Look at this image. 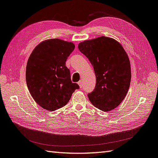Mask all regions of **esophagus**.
I'll use <instances>...</instances> for the list:
<instances>
[{"label": "esophagus", "mask_w": 158, "mask_h": 158, "mask_svg": "<svg viewBox=\"0 0 158 158\" xmlns=\"http://www.w3.org/2000/svg\"><path fill=\"white\" fill-rule=\"evenodd\" d=\"M78 84V85L80 86V88H81V89H82V88H83V84H82V81H79Z\"/></svg>", "instance_id": "1"}]
</instances>
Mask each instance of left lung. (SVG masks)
<instances>
[{
    "label": "left lung",
    "mask_w": 158,
    "mask_h": 158,
    "mask_svg": "<svg viewBox=\"0 0 158 158\" xmlns=\"http://www.w3.org/2000/svg\"><path fill=\"white\" fill-rule=\"evenodd\" d=\"M78 49L90 61L96 75L95 88L88 94L90 101L102 111L115 109L125 98L131 78L125 49L117 41L105 36L81 42Z\"/></svg>",
    "instance_id": "8db88e82"
}]
</instances>
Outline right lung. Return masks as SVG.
Returning a JSON list of instances; mask_svg holds the SVG:
<instances>
[{
	"mask_svg": "<svg viewBox=\"0 0 158 158\" xmlns=\"http://www.w3.org/2000/svg\"><path fill=\"white\" fill-rule=\"evenodd\" d=\"M74 44L60 39L42 41L30 55L26 67V82L31 95L38 105L49 111L64 106L73 92L78 89L72 83L66 66Z\"/></svg>",
	"mask_w": 158,
	"mask_h": 158,
	"instance_id": "obj_1",
	"label": "right lung"
}]
</instances>
